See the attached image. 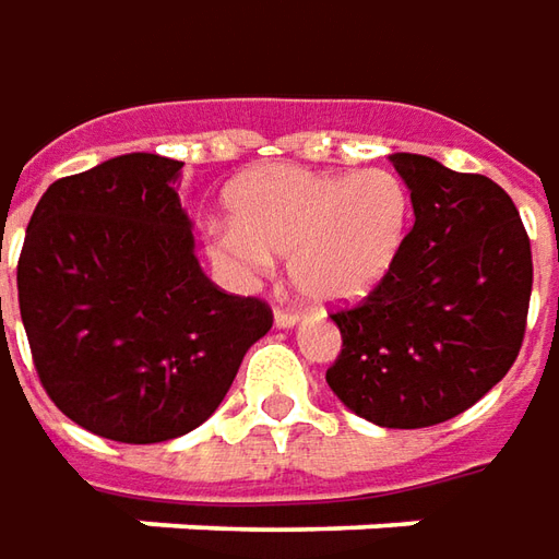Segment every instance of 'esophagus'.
I'll use <instances>...</instances> for the list:
<instances>
[{
	"mask_svg": "<svg viewBox=\"0 0 559 559\" xmlns=\"http://www.w3.org/2000/svg\"><path fill=\"white\" fill-rule=\"evenodd\" d=\"M296 321H299V311L275 309V324H278V328H294Z\"/></svg>",
	"mask_w": 559,
	"mask_h": 559,
	"instance_id": "1",
	"label": "esophagus"
}]
</instances>
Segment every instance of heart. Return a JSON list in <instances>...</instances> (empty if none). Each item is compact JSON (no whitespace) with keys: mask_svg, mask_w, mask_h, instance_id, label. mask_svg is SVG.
Returning <instances> with one entry per match:
<instances>
[{"mask_svg":"<svg viewBox=\"0 0 559 559\" xmlns=\"http://www.w3.org/2000/svg\"><path fill=\"white\" fill-rule=\"evenodd\" d=\"M229 223L207 229V253L231 278H263L287 253L290 281L318 302L376 290L409 226V189L389 168L330 174L260 165L226 189Z\"/></svg>","mask_w":559,"mask_h":559,"instance_id":"b5f03b06","label":"heart"}]
</instances>
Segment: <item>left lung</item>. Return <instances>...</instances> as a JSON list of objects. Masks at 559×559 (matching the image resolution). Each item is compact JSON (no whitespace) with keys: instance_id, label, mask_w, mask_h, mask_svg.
<instances>
[{"instance_id":"8db88e82","label":"left lung","mask_w":559,"mask_h":559,"mask_svg":"<svg viewBox=\"0 0 559 559\" xmlns=\"http://www.w3.org/2000/svg\"><path fill=\"white\" fill-rule=\"evenodd\" d=\"M416 223L385 281L330 318L343 348L328 385L382 428H428L474 407L518 360L533 250L518 207L484 174L394 152Z\"/></svg>"}]
</instances>
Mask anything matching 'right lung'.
<instances>
[{"instance_id": "right-lung-1", "label": "right lung", "mask_w": 559, "mask_h": 559, "mask_svg": "<svg viewBox=\"0 0 559 559\" xmlns=\"http://www.w3.org/2000/svg\"><path fill=\"white\" fill-rule=\"evenodd\" d=\"M180 168L131 152L60 177L17 260L41 389L72 423L119 443L199 428L272 328L269 302L226 294L201 272L174 189Z\"/></svg>"}]
</instances>
